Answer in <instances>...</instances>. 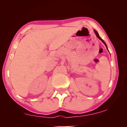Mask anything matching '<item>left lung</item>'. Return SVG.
Masks as SVG:
<instances>
[{"mask_svg":"<svg viewBox=\"0 0 127 127\" xmlns=\"http://www.w3.org/2000/svg\"><path fill=\"white\" fill-rule=\"evenodd\" d=\"M94 32H95V34H96V37H98L99 39H100V40H101V41H102V42H103V44L105 45L106 47V48H107V51H109V50H108V48H107V45H106V43L105 42V41H103V40H102V39H101V38H100V37H99V34L98 33V32H97L96 31H95V30H94Z\"/></svg>","mask_w":127,"mask_h":127,"instance_id":"left-lung-1","label":"left lung"}]
</instances>
